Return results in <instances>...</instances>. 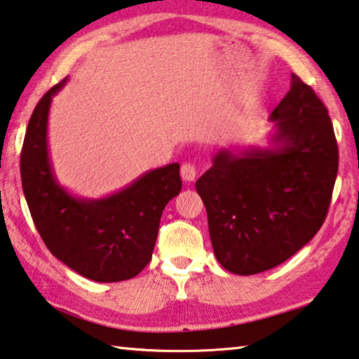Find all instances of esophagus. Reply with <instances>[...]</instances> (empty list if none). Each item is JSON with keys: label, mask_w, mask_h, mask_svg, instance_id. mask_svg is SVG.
<instances>
[{"label": "esophagus", "mask_w": 359, "mask_h": 359, "mask_svg": "<svg viewBox=\"0 0 359 359\" xmlns=\"http://www.w3.org/2000/svg\"><path fill=\"white\" fill-rule=\"evenodd\" d=\"M196 176H197V168L194 163L186 162L181 165V178H183L184 181H189L191 183V181L196 180Z\"/></svg>", "instance_id": "34e87169"}]
</instances>
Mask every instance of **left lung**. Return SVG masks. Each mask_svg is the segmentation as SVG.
Segmentation results:
<instances>
[{
	"label": "left lung",
	"mask_w": 359,
	"mask_h": 359,
	"mask_svg": "<svg viewBox=\"0 0 359 359\" xmlns=\"http://www.w3.org/2000/svg\"><path fill=\"white\" fill-rule=\"evenodd\" d=\"M270 122L272 148L221 149L196 183L216 259L237 275L266 272L307 245L326 219L336 183L331 117L299 76L291 74Z\"/></svg>",
	"instance_id": "left-lung-1"
}]
</instances>
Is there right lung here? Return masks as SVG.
Instances as JSON below:
<instances>
[{"instance_id":"1","label":"right lung","mask_w":359,"mask_h":359,"mask_svg":"<svg viewBox=\"0 0 359 359\" xmlns=\"http://www.w3.org/2000/svg\"><path fill=\"white\" fill-rule=\"evenodd\" d=\"M39 100L20 154L22 187L47 250L82 277L113 283L137 277L151 261L165 205L181 191L180 163L151 170L126 189L98 201L78 198L57 183L47 149L52 97Z\"/></svg>"}]
</instances>
